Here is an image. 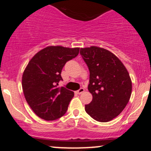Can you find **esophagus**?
I'll return each instance as SVG.
<instances>
[{
  "instance_id": "obj_1",
  "label": "esophagus",
  "mask_w": 151,
  "mask_h": 151,
  "mask_svg": "<svg viewBox=\"0 0 151 151\" xmlns=\"http://www.w3.org/2000/svg\"><path fill=\"white\" fill-rule=\"evenodd\" d=\"M84 88H80V89H79V90H77V91H76V92H77L78 94H81V93L84 92Z\"/></svg>"
}]
</instances>
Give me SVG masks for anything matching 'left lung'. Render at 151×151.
I'll list each match as a JSON object with an SVG mask.
<instances>
[{
    "label": "left lung",
    "mask_w": 151,
    "mask_h": 151,
    "mask_svg": "<svg viewBox=\"0 0 151 151\" xmlns=\"http://www.w3.org/2000/svg\"><path fill=\"white\" fill-rule=\"evenodd\" d=\"M80 54L89 70L88 89L92 101L85 111L100 122H108L125 109L132 91V82L124 64L109 50L91 46Z\"/></svg>",
    "instance_id": "8db88e82"
}]
</instances>
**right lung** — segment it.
I'll return each mask as SVG.
<instances>
[{
	"label": "right lung",
	"instance_id": "add662e5",
	"mask_svg": "<svg viewBox=\"0 0 151 151\" xmlns=\"http://www.w3.org/2000/svg\"><path fill=\"white\" fill-rule=\"evenodd\" d=\"M79 47L49 46L29 62L22 78V86L27 104L41 119L54 121L67 111L74 92L64 86L61 72L66 62L77 56Z\"/></svg>",
	"mask_w": 151,
	"mask_h": 151
}]
</instances>
